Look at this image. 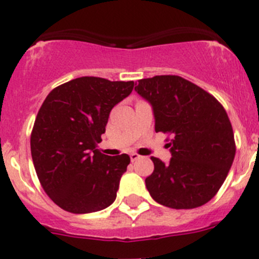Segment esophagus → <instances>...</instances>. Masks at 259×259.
Returning <instances> with one entry per match:
<instances>
[{"label":"esophagus","instance_id":"esophagus-1","mask_svg":"<svg viewBox=\"0 0 259 259\" xmlns=\"http://www.w3.org/2000/svg\"><path fill=\"white\" fill-rule=\"evenodd\" d=\"M142 158V156L139 155V154H137V153H133V154H130V160L132 161H135V160H138V159H140Z\"/></svg>","mask_w":259,"mask_h":259}]
</instances>
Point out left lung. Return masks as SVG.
Segmentation results:
<instances>
[{"label":"left lung","mask_w":259,"mask_h":259,"mask_svg":"<svg viewBox=\"0 0 259 259\" xmlns=\"http://www.w3.org/2000/svg\"><path fill=\"white\" fill-rule=\"evenodd\" d=\"M135 91L153 106L155 132L173 137L168 164L151 156L154 171L145 179L151 198L173 209L208 203L226 180L236 155L233 129L223 105L177 75L142 79Z\"/></svg>","instance_id":"1"}]
</instances>
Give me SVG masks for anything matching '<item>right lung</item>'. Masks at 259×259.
I'll return each instance as SVG.
<instances>
[{
  "mask_svg": "<svg viewBox=\"0 0 259 259\" xmlns=\"http://www.w3.org/2000/svg\"><path fill=\"white\" fill-rule=\"evenodd\" d=\"M134 81L83 76L55 88L31 133V155L41 187L55 204L75 214L111 204L130 156L98 149L111 109L130 95Z\"/></svg>",
  "mask_w": 259,
  "mask_h": 259,
  "instance_id": "right-lung-1",
  "label": "right lung"
}]
</instances>
